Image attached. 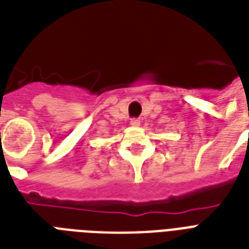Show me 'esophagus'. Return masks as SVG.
<instances>
[{
	"mask_svg": "<svg viewBox=\"0 0 249 249\" xmlns=\"http://www.w3.org/2000/svg\"><path fill=\"white\" fill-rule=\"evenodd\" d=\"M140 124H141L140 119H132V120H130V125H132V126H134V128L140 126Z\"/></svg>",
	"mask_w": 249,
	"mask_h": 249,
	"instance_id": "obj_1",
	"label": "esophagus"
}]
</instances>
